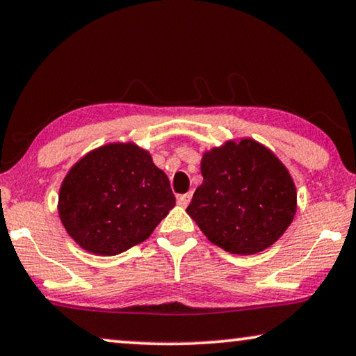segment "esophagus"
<instances>
[{
  "instance_id": "34e87169",
  "label": "esophagus",
  "mask_w": 356,
  "mask_h": 356,
  "mask_svg": "<svg viewBox=\"0 0 356 356\" xmlns=\"http://www.w3.org/2000/svg\"><path fill=\"white\" fill-rule=\"evenodd\" d=\"M191 197H193V194L191 193L178 195V205H181V207H188V204L191 202Z\"/></svg>"
}]
</instances>
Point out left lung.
I'll return each mask as SVG.
<instances>
[{"instance_id": "left-lung-1", "label": "left lung", "mask_w": 356, "mask_h": 356, "mask_svg": "<svg viewBox=\"0 0 356 356\" xmlns=\"http://www.w3.org/2000/svg\"><path fill=\"white\" fill-rule=\"evenodd\" d=\"M204 181L186 209L212 244L254 255L286 233L297 212L289 170L264 144L241 138L202 154Z\"/></svg>"}]
</instances>
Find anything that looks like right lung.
Listing matches in <instances>:
<instances>
[{
  "instance_id": "obj_1",
  "label": "right lung",
  "mask_w": 356,
  "mask_h": 356,
  "mask_svg": "<svg viewBox=\"0 0 356 356\" xmlns=\"http://www.w3.org/2000/svg\"><path fill=\"white\" fill-rule=\"evenodd\" d=\"M175 207L168 177L138 144L92 149L67 172L58 213L67 234L95 255H117L146 241Z\"/></svg>"
}]
</instances>
